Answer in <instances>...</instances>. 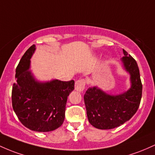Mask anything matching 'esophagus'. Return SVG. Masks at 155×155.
Segmentation results:
<instances>
[{
  "mask_svg": "<svg viewBox=\"0 0 155 155\" xmlns=\"http://www.w3.org/2000/svg\"><path fill=\"white\" fill-rule=\"evenodd\" d=\"M85 86H86V81L84 79H81L76 81L75 85H74V88L77 91L82 92L85 89Z\"/></svg>",
  "mask_w": 155,
  "mask_h": 155,
  "instance_id": "obj_1",
  "label": "esophagus"
}]
</instances>
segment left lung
I'll use <instances>...</instances> for the list:
<instances>
[{"mask_svg": "<svg viewBox=\"0 0 155 155\" xmlns=\"http://www.w3.org/2000/svg\"><path fill=\"white\" fill-rule=\"evenodd\" d=\"M121 59L124 70L129 73L131 86L127 91L110 95L97 86L90 87L84 94L87 117L92 126L110 130L129 121L138 110L142 96V83L136 61L123 49Z\"/></svg>", "mask_w": 155, "mask_h": 155, "instance_id": "left-lung-1", "label": "left lung"}]
</instances>
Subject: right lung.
Wrapping results in <instances>:
<instances>
[{
  "instance_id": "obj_1",
  "label": "right lung",
  "mask_w": 155,
  "mask_h": 155,
  "mask_svg": "<svg viewBox=\"0 0 155 155\" xmlns=\"http://www.w3.org/2000/svg\"><path fill=\"white\" fill-rule=\"evenodd\" d=\"M36 50L31 46L16 69L17 82L12 87V107L20 122L36 132H50L63 124L67 97L74 90V81L52 80L40 82L30 69Z\"/></svg>"
}]
</instances>
